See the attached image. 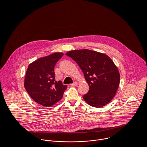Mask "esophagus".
Wrapping results in <instances>:
<instances>
[{"label": "esophagus", "instance_id": "1", "mask_svg": "<svg viewBox=\"0 0 147 147\" xmlns=\"http://www.w3.org/2000/svg\"><path fill=\"white\" fill-rule=\"evenodd\" d=\"M71 86H76V85H78V83H77V82H75L74 83L71 84Z\"/></svg>", "mask_w": 147, "mask_h": 147}]
</instances>
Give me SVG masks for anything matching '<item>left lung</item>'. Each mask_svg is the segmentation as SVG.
Masks as SVG:
<instances>
[{
	"label": "left lung",
	"mask_w": 147,
	"mask_h": 147,
	"mask_svg": "<svg viewBox=\"0 0 147 147\" xmlns=\"http://www.w3.org/2000/svg\"><path fill=\"white\" fill-rule=\"evenodd\" d=\"M66 55L79 65L89 85L88 92L83 96L90 106L100 107L114 97L119 87L120 75L113 61L105 54L88 49L67 52Z\"/></svg>",
	"instance_id": "obj_1"
}]
</instances>
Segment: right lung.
Here are the masks:
<instances>
[{
	"instance_id": "right-lung-1",
	"label": "right lung",
	"mask_w": 147,
	"mask_h": 147,
	"mask_svg": "<svg viewBox=\"0 0 147 147\" xmlns=\"http://www.w3.org/2000/svg\"><path fill=\"white\" fill-rule=\"evenodd\" d=\"M62 53H55L30 63L26 72L24 87L30 97L45 107L54 105L63 97L67 86L55 80L54 67L62 57Z\"/></svg>"
}]
</instances>
